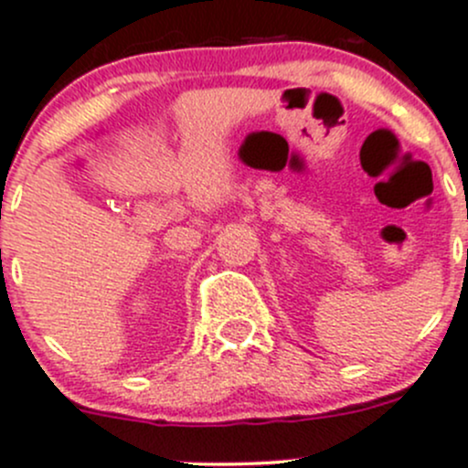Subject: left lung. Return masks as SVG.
<instances>
[{
    "label": "left lung",
    "mask_w": 468,
    "mask_h": 468,
    "mask_svg": "<svg viewBox=\"0 0 468 468\" xmlns=\"http://www.w3.org/2000/svg\"><path fill=\"white\" fill-rule=\"evenodd\" d=\"M466 256H468V251H466Z\"/></svg>",
    "instance_id": "left-lung-1"
}]
</instances>
